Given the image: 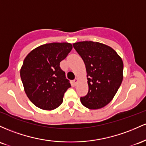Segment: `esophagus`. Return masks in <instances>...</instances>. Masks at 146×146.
Here are the masks:
<instances>
[{
    "instance_id": "34e87169",
    "label": "esophagus",
    "mask_w": 146,
    "mask_h": 146,
    "mask_svg": "<svg viewBox=\"0 0 146 146\" xmlns=\"http://www.w3.org/2000/svg\"><path fill=\"white\" fill-rule=\"evenodd\" d=\"M77 82H78V78H75L74 80L73 81V83H74V86H76V83H77Z\"/></svg>"
}]
</instances>
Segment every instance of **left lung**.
I'll return each mask as SVG.
<instances>
[{
	"label": "left lung",
	"instance_id": "obj_1",
	"mask_svg": "<svg viewBox=\"0 0 146 146\" xmlns=\"http://www.w3.org/2000/svg\"><path fill=\"white\" fill-rule=\"evenodd\" d=\"M86 65L89 90L81 104L91 110L101 108L112 101L123 81V63L110 47L98 42L73 44Z\"/></svg>",
	"mask_w": 146,
	"mask_h": 146
}]
</instances>
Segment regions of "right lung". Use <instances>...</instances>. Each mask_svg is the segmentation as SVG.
Wrapping results in <instances>:
<instances>
[{"mask_svg":"<svg viewBox=\"0 0 146 146\" xmlns=\"http://www.w3.org/2000/svg\"><path fill=\"white\" fill-rule=\"evenodd\" d=\"M72 49L68 42H52L36 47L25 57L21 78L27 97L36 107L52 110L63 103L71 85L60 62Z\"/></svg>","mask_w":146,"mask_h":146,"instance_id":"1","label":"right lung"}]
</instances>
